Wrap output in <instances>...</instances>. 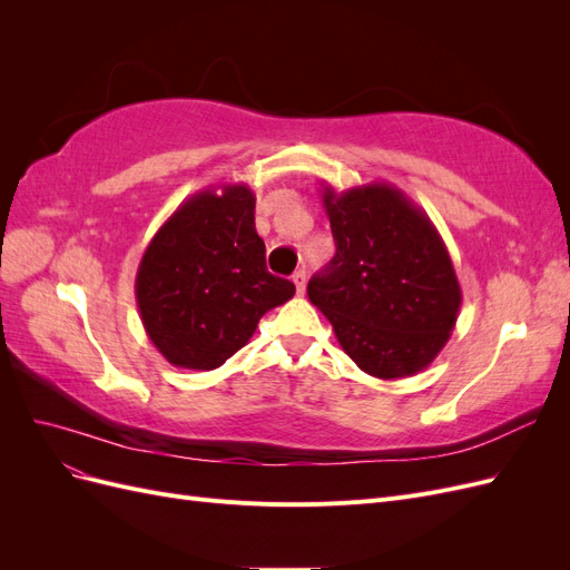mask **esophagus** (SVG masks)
Instances as JSON below:
<instances>
[{
	"label": "esophagus",
	"instance_id": "34e87169",
	"mask_svg": "<svg viewBox=\"0 0 570 570\" xmlns=\"http://www.w3.org/2000/svg\"><path fill=\"white\" fill-rule=\"evenodd\" d=\"M292 283H295V287H297V295H304V289H306V271L302 268V271H297L295 275H292Z\"/></svg>",
	"mask_w": 570,
	"mask_h": 570
}]
</instances>
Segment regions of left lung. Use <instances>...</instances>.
I'll use <instances>...</instances> for the list:
<instances>
[{
  "mask_svg": "<svg viewBox=\"0 0 570 570\" xmlns=\"http://www.w3.org/2000/svg\"><path fill=\"white\" fill-rule=\"evenodd\" d=\"M335 256L306 295L340 347L381 381L416 375L450 340L461 287L452 256L421 206L390 183L323 187Z\"/></svg>",
  "mask_w": 570,
  "mask_h": 570,
  "instance_id": "left-lung-1",
  "label": "left lung"
}]
</instances>
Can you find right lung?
Listing matches in <instances>:
<instances>
[{
	"mask_svg": "<svg viewBox=\"0 0 570 570\" xmlns=\"http://www.w3.org/2000/svg\"><path fill=\"white\" fill-rule=\"evenodd\" d=\"M245 183L185 199L151 237L135 275V299L159 354L178 368L212 371L243 350L258 318L295 295L266 268Z\"/></svg>",
	"mask_w": 570,
	"mask_h": 570,
	"instance_id": "add662e5",
	"label": "right lung"
}]
</instances>
